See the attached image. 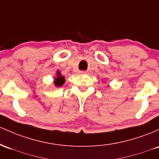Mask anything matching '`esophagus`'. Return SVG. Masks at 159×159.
I'll use <instances>...</instances> for the list:
<instances>
[{"instance_id": "34e87169", "label": "esophagus", "mask_w": 159, "mask_h": 159, "mask_svg": "<svg viewBox=\"0 0 159 159\" xmlns=\"http://www.w3.org/2000/svg\"><path fill=\"white\" fill-rule=\"evenodd\" d=\"M80 74H88V71H85V70L80 71Z\"/></svg>"}]
</instances>
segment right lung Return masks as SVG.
<instances>
[{"label":"right lung","instance_id":"obj_1","mask_svg":"<svg viewBox=\"0 0 159 159\" xmlns=\"http://www.w3.org/2000/svg\"><path fill=\"white\" fill-rule=\"evenodd\" d=\"M65 82V77L61 75L60 72H58V74H57V77L55 79V85H56L57 87H60L64 84Z\"/></svg>","mask_w":159,"mask_h":159}]
</instances>
